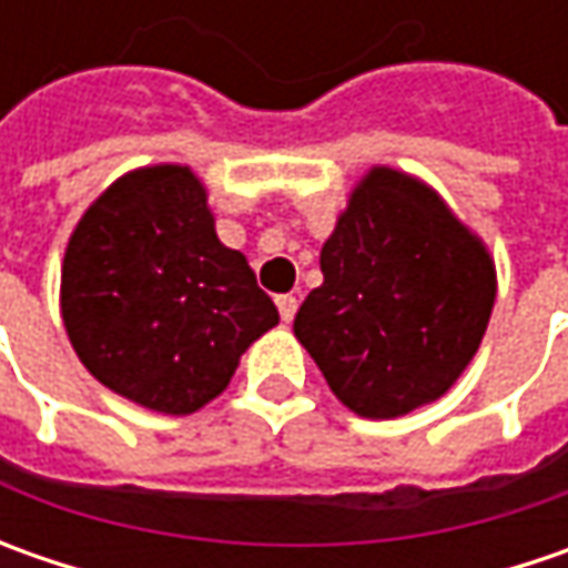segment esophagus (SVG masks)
<instances>
[{"label":"esophagus","instance_id":"esophagus-1","mask_svg":"<svg viewBox=\"0 0 568 568\" xmlns=\"http://www.w3.org/2000/svg\"><path fill=\"white\" fill-rule=\"evenodd\" d=\"M296 306H300V303H296L294 294L277 296V313H281V318H284V322H291V318L296 316Z\"/></svg>","mask_w":568,"mask_h":568}]
</instances>
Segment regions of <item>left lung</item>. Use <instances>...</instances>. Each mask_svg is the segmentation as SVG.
Returning a JSON list of instances; mask_svg holds the SVG:
<instances>
[{
  "mask_svg": "<svg viewBox=\"0 0 568 568\" xmlns=\"http://www.w3.org/2000/svg\"><path fill=\"white\" fill-rule=\"evenodd\" d=\"M294 335L354 414L385 420L446 395L496 300L490 252L443 199L373 166L325 240Z\"/></svg>",
  "mask_w": 568,
  "mask_h": 568,
  "instance_id": "8db88e82",
  "label": "left lung"
}]
</instances>
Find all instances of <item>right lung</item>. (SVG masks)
I'll return each mask as SVG.
<instances>
[{
  "label": "right lung",
  "mask_w": 568,
  "mask_h": 568,
  "mask_svg": "<svg viewBox=\"0 0 568 568\" xmlns=\"http://www.w3.org/2000/svg\"><path fill=\"white\" fill-rule=\"evenodd\" d=\"M78 361L129 402L192 414L277 325L246 255L227 250L189 166H144L84 211L62 262Z\"/></svg>",
  "instance_id": "1"
}]
</instances>
